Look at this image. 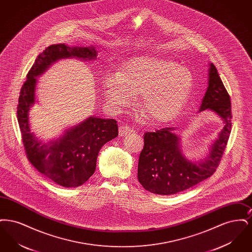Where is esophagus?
Masks as SVG:
<instances>
[{
	"label": "esophagus",
	"mask_w": 252,
	"mask_h": 252,
	"mask_svg": "<svg viewBox=\"0 0 252 252\" xmlns=\"http://www.w3.org/2000/svg\"><path fill=\"white\" fill-rule=\"evenodd\" d=\"M131 132H133V129L128 126L122 125V126H120V127H119V134H120L121 136H125V135H126L128 133H131Z\"/></svg>",
	"instance_id": "34e87169"
}]
</instances>
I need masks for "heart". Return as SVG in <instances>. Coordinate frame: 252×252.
Returning <instances> with one entry per match:
<instances>
[{
    "instance_id": "1",
    "label": "heart",
    "mask_w": 252,
    "mask_h": 252,
    "mask_svg": "<svg viewBox=\"0 0 252 252\" xmlns=\"http://www.w3.org/2000/svg\"><path fill=\"white\" fill-rule=\"evenodd\" d=\"M193 78L174 60L143 57L126 62L120 73L105 77L103 90L108 106L116 111L128 108L141 94V106L151 120L176 118L192 93Z\"/></svg>"
}]
</instances>
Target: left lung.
I'll list each match as a JSON object with an SVG mask.
<instances>
[{
  "instance_id": "obj_1",
  "label": "left lung",
  "mask_w": 252,
  "mask_h": 252,
  "mask_svg": "<svg viewBox=\"0 0 252 252\" xmlns=\"http://www.w3.org/2000/svg\"><path fill=\"white\" fill-rule=\"evenodd\" d=\"M205 109L215 111L225 126L202 162L193 163L182 155L180 138L174 128L144 133L138 180L145 190L161 195L182 192L213 176L218 167L231 131L232 114L230 97L213 63L210 64L209 86L199 110Z\"/></svg>"
}]
</instances>
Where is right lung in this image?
<instances>
[{"label": "right lung", "instance_id": "add662e5", "mask_svg": "<svg viewBox=\"0 0 252 252\" xmlns=\"http://www.w3.org/2000/svg\"><path fill=\"white\" fill-rule=\"evenodd\" d=\"M96 57L94 47H69L65 44L49 46L37 56L19 96L17 117L26 157L39 173L63 187L80 186L93 176L98 153L104 144L118 136V125L114 119L90 117L66 131L59 141L41 144L30 131L28 120L29 108L35 103L36 76L60 59L94 60Z\"/></svg>", "mask_w": 252, "mask_h": 252}]
</instances>
